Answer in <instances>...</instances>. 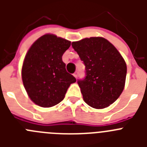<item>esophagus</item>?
<instances>
[{
	"mask_svg": "<svg viewBox=\"0 0 147 147\" xmlns=\"http://www.w3.org/2000/svg\"><path fill=\"white\" fill-rule=\"evenodd\" d=\"M78 74H79V72H78V71H76V72H75L74 74V76L75 78H77Z\"/></svg>",
	"mask_w": 147,
	"mask_h": 147,
	"instance_id": "1",
	"label": "esophagus"
}]
</instances>
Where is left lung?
<instances>
[{"label":"left lung","mask_w":147,"mask_h":147,"mask_svg":"<svg viewBox=\"0 0 147 147\" xmlns=\"http://www.w3.org/2000/svg\"><path fill=\"white\" fill-rule=\"evenodd\" d=\"M85 65V76L77 83L89 106L103 109L120 96L125 85L127 65L112 43L103 37H90L72 42Z\"/></svg>","instance_id":"obj_1"}]
</instances>
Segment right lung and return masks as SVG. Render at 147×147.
<instances>
[{
  "instance_id": "add662e5",
  "label": "right lung",
  "mask_w": 147,
  "mask_h": 147,
  "mask_svg": "<svg viewBox=\"0 0 147 147\" xmlns=\"http://www.w3.org/2000/svg\"><path fill=\"white\" fill-rule=\"evenodd\" d=\"M71 46L65 39L47 34L28 51L22 67L23 85L32 102L42 107L57 105L76 78L67 73L62 57Z\"/></svg>"
}]
</instances>
